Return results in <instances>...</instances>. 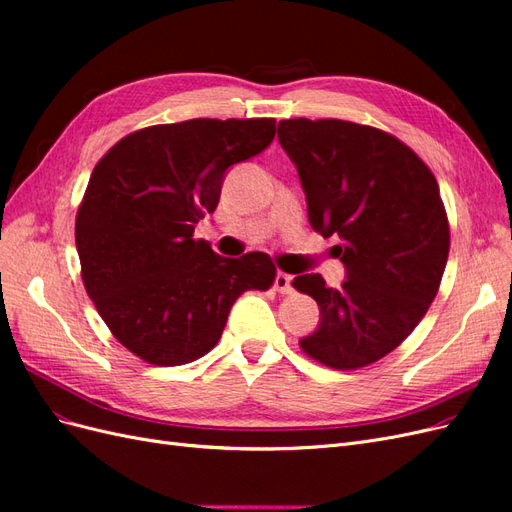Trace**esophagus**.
Returning a JSON list of instances; mask_svg holds the SVG:
<instances>
[{"label":"esophagus","mask_w":512,"mask_h":512,"mask_svg":"<svg viewBox=\"0 0 512 512\" xmlns=\"http://www.w3.org/2000/svg\"><path fill=\"white\" fill-rule=\"evenodd\" d=\"M275 290L280 294H290L292 292V275L280 271L275 275Z\"/></svg>","instance_id":"1"}]
</instances>
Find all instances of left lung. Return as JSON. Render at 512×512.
Here are the masks:
<instances>
[{
	"mask_svg": "<svg viewBox=\"0 0 512 512\" xmlns=\"http://www.w3.org/2000/svg\"><path fill=\"white\" fill-rule=\"evenodd\" d=\"M277 138L299 170L309 224L337 235L348 269L342 288L320 273L292 286L320 307L318 329L299 346L314 361L361 369L393 352L438 294L451 247L431 168L397 136L342 119H284Z\"/></svg>",
	"mask_w": 512,
	"mask_h": 512,
	"instance_id": "1",
	"label": "left lung"
}]
</instances>
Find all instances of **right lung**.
I'll return each instance as SVG.
<instances>
[{
	"label": "right lung",
	"mask_w": 512,
	"mask_h": 512,
	"mask_svg": "<svg viewBox=\"0 0 512 512\" xmlns=\"http://www.w3.org/2000/svg\"><path fill=\"white\" fill-rule=\"evenodd\" d=\"M275 119H190L123 136L89 177L76 250L89 299L117 342L160 367L220 342L245 290H269V254L224 258L194 226L218 207L226 168L271 145Z\"/></svg>",
	"instance_id": "obj_1"
}]
</instances>
